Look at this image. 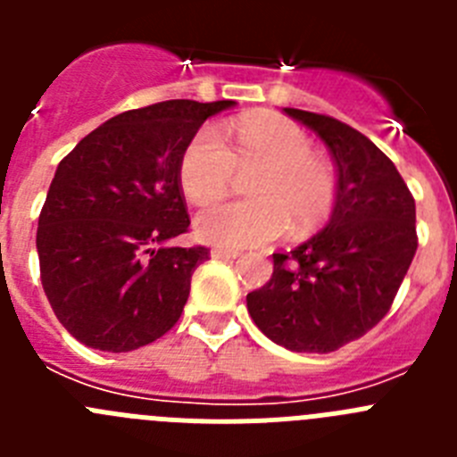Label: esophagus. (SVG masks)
<instances>
[{"label": "esophagus", "instance_id": "obj_1", "mask_svg": "<svg viewBox=\"0 0 457 457\" xmlns=\"http://www.w3.org/2000/svg\"><path fill=\"white\" fill-rule=\"evenodd\" d=\"M210 256L217 258V261H228V258H237V256H240V252H236V249L215 247V249H212V252H210Z\"/></svg>", "mask_w": 457, "mask_h": 457}]
</instances>
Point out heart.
Wrapping results in <instances>:
<instances>
[{"instance_id":"obj_1","label":"heart","mask_w":457,"mask_h":457,"mask_svg":"<svg viewBox=\"0 0 457 457\" xmlns=\"http://www.w3.org/2000/svg\"><path fill=\"white\" fill-rule=\"evenodd\" d=\"M236 169H256L249 201L205 210L194 228L205 242L228 249L261 247L278 240L293 224L309 233L329 217L337 199L332 167L311 153L302 128L274 114H249L226 128L196 132L179 164L180 189L192 204L210 205L228 194Z\"/></svg>"}]
</instances>
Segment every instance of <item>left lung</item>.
<instances>
[{
  "instance_id": "obj_1",
  "label": "left lung",
  "mask_w": 457,
  "mask_h": 457,
  "mask_svg": "<svg viewBox=\"0 0 457 457\" xmlns=\"http://www.w3.org/2000/svg\"><path fill=\"white\" fill-rule=\"evenodd\" d=\"M284 112L332 153L337 204L320 233L272 253V278L247 295V309L277 345L325 354L364 337L391 309L417 253V205L369 137L332 116Z\"/></svg>"
}]
</instances>
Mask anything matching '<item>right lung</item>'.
I'll return each instance as SVG.
<instances>
[{
    "label": "right lung",
    "mask_w": 457,
    "mask_h": 457,
    "mask_svg": "<svg viewBox=\"0 0 457 457\" xmlns=\"http://www.w3.org/2000/svg\"><path fill=\"white\" fill-rule=\"evenodd\" d=\"M233 100H167L88 132L56 167L38 217L40 281L54 316L104 353L148 345L179 322L205 247L187 231L179 180L185 146Z\"/></svg>",
    "instance_id": "add662e5"
}]
</instances>
